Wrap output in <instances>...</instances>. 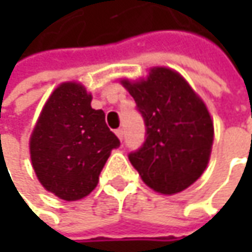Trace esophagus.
<instances>
[{
    "mask_svg": "<svg viewBox=\"0 0 252 252\" xmlns=\"http://www.w3.org/2000/svg\"><path fill=\"white\" fill-rule=\"evenodd\" d=\"M115 133H116V136H118V137H119L121 140H123V129H122V127L116 129V131H115Z\"/></svg>",
    "mask_w": 252,
    "mask_h": 252,
    "instance_id": "obj_1",
    "label": "esophagus"
}]
</instances>
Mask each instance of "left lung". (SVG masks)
Returning a JSON list of instances; mask_svg holds the SVG:
<instances>
[{
  "label": "left lung",
  "instance_id": "left-lung-1",
  "mask_svg": "<svg viewBox=\"0 0 252 252\" xmlns=\"http://www.w3.org/2000/svg\"><path fill=\"white\" fill-rule=\"evenodd\" d=\"M122 84L130 92L146 126V140L129 153L131 165L151 189L172 195L203 174L213 143L205 103L178 73L158 67L147 80Z\"/></svg>",
  "mask_w": 252,
  "mask_h": 252
}]
</instances>
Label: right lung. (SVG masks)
I'll return each mask as SVG.
<instances>
[{"mask_svg": "<svg viewBox=\"0 0 252 252\" xmlns=\"http://www.w3.org/2000/svg\"><path fill=\"white\" fill-rule=\"evenodd\" d=\"M83 85L64 83L46 102L31 137V158L40 184L64 200L91 193L119 139L105 113L92 109Z\"/></svg>", "mask_w": 252, "mask_h": 252, "instance_id": "1", "label": "right lung"}]
</instances>
